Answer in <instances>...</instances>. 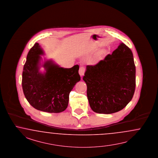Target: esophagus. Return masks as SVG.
<instances>
[{
  "instance_id": "34e87169",
  "label": "esophagus",
  "mask_w": 158,
  "mask_h": 158,
  "mask_svg": "<svg viewBox=\"0 0 158 158\" xmlns=\"http://www.w3.org/2000/svg\"><path fill=\"white\" fill-rule=\"evenodd\" d=\"M85 73V69L84 67H80L79 69V74L80 76L82 77L84 76Z\"/></svg>"
}]
</instances>
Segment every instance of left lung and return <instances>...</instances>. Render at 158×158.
I'll list each match as a JSON object with an SVG mask.
<instances>
[{
    "mask_svg": "<svg viewBox=\"0 0 158 158\" xmlns=\"http://www.w3.org/2000/svg\"><path fill=\"white\" fill-rule=\"evenodd\" d=\"M83 80L94 112L111 114L131 101L135 88V66L131 49L121 42L112 55L95 66H87Z\"/></svg>",
    "mask_w": 158,
    "mask_h": 158,
    "instance_id": "1",
    "label": "left lung"
}]
</instances>
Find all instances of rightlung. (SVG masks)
Segmentation results:
<instances>
[{"label":"right lung","instance_id":"add662e5","mask_svg":"<svg viewBox=\"0 0 158 158\" xmlns=\"http://www.w3.org/2000/svg\"><path fill=\"white\" fill-rule=\"evenodd\" d=\"M44 51L38 43L27 56L22 75V87L27 100L32 107L48 113H60L66 109L69 94L81 80L79 66L64 68L52 59L44 58ZM44 67V71L40 70Z\"/></svg>","mask_w":158,"mask_h":158}]
</instances>
